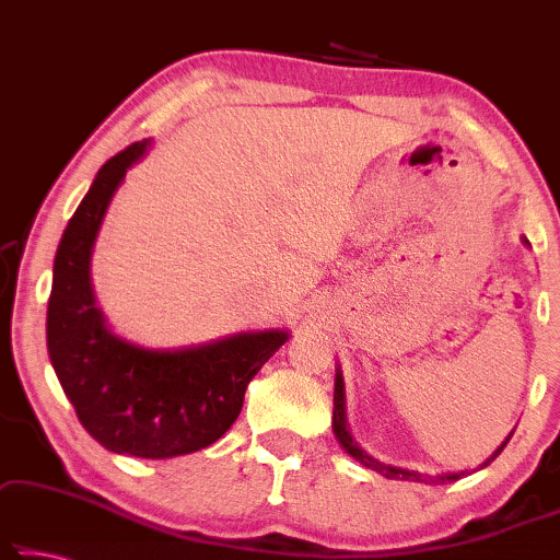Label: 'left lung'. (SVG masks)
<instances>
[{"label":"left lung","instance_id":"1","mask_svg":"<svg viewBox=\"0 0 560 560\" xmlns=\"http://www.w3.org/2000/svg\"><path fill=\"white\" fill-rule=\"evenodd\" d=\"M334 432H336V436H338V442L343 444V450L348 452V455L359 459L363 467H369V469H374V472L388 477V480H415V482H427V485H440V482H447V480H457L459 475H465V472H459V475H440V477H434V475L409 472V469L384 465V462H378V459H374L371 455H366V452H363V450L359 447V444L353 442V436L348 434V429H346V411H343V378H340V374H336V392H334ZM510 436H513V434H510ZM510 436H508V440L502 442L500 447L495 450V455H492L488 462H482L480 467H488L490 462L495 459L502 450H505V444L510 442Z\"/></svg>","mask_w":560,"mask_h":560}]
</instances>
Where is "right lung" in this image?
<instances>
[{
  "instance_id": "right-lung-1",
  "label": "right lung",
  "mask_w": 560,
  "mask_h": 560,
  "mask_svg": "<svg viewBox=\"0 0 560 560\" xmlns=\"http://www.w3.org/2000/svg\"><path fill=\"white\" fill-rule=\"evenodd\" d=\"M143 143L105 161L65 226L47 305V348L80 424L116 455L164 459L205 450L234 424L247 384L285 343V330L240 334L184 351H149L105 328L91 253L110 197Z\"/></svg>"
}]
</instances>
